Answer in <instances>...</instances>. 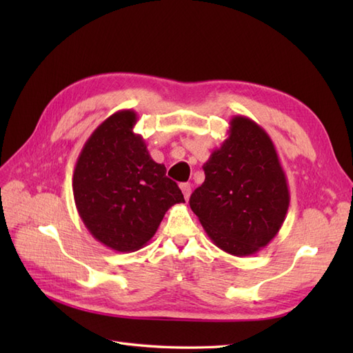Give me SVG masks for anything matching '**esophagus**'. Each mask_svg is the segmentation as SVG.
Wrapping results in <instances>:
<instances>
[{"mask_svg":"<svg viewBox=\"0 0 353 353\" xmlns=\"http://www.w3.org/2000/svg\"><path fill=\"white\" fill-rule=\"evenodd\" d=\"M179 187H181V191H183V194H184L185 200H188V199H190V194H191V185H190L188 183H184V184H181Z\"/></svg>","mask_w":353,"mask_h":353,"instance_id":"1","label":"esophagus"}]
</instances>
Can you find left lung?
Segmentation results:
<instances>
[{
    "label": "left lung",
    "mask_w": 353,
    "mask_h": 353,
    "mask_svg": "<svg viewBox=\"0 0 353 353\" xmlns=\"http://www.w3.org/2000/svg\"><path fill=\"white\" fill-rule=\"evenodd\" d=\"M205 183L190 208L213 244L234 256L259 252L276 236L290 203L285 174L270 135L234 116L228 138L203 165Z\"/></svg>",
    "instance_id": "obj_1"
}]
</instances>
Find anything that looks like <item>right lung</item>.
<instances>
[{
	"instance_id": "right-lung-1",
	"label": "right lung",
	"mask_w": 353,
	"mask_h": 353,
	"mask_svg": "<svg viewBox=\"0 0 353 353\" xmlns=\"http://www.w3.org/2000/svg\"><path fill=\"white\" fill-rule=\"evenodd\" d=\"M137 113L121 110L83 144L73 172V197L83 225L116 252H135L154 236L169 208L184 203L165 165L134 134Z\"/></svg>"
}]
</instances>
